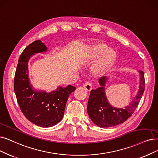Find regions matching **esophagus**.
I'll use <instances>...</instances> for the list:
<instances>
[{"mask_svg":"<svg viewBox=\"0 0 158 158\" xmlns=\"http://www.w3.org/2000/svg\"><path fill=\"white\" fill-rule=\"evenodd\" d=\"M83 86L87 91H90L92 89V85L90 82H89V81H87V82H85Z\"/></svg>","mask_w":158,"mask_h":158,"instance_id":"1","label":"esophagus"}]
</instances>
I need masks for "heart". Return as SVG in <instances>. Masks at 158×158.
<instances>
[{"mask_svg":"<svg viewBox=\"0 0 158 158\" xmlns=\"http://www.w3.org/2000/svg\"><path fill=\"white\" fill-rule=\"evenodd\" d=\"M82 58L86 61L98 58L91 68V71L94 75H101L110 70L116 60L117 52L104 43L94 42L85 48Z\"/></svg>","mask_w":158,"mask_h":158,"instance_id":"heart-1","label":"heart"}]
</instances>
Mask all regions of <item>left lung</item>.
<instances>
[{"label":"left lung","instance_id":"1","mask_svg":"<svg viewBox=\"0 0 158 158\" xmlns=\"http://www.w3.org/2000/svg\"><path fill=\"white\" fill-rule=\"evenodd\" d=\"M139 73L140 74L139 89L135 97L124 108H115L108 102L104 88L108 78L103 77L99 79L100 87L91 91L87 108L88 115L97 126L101 128L115 127L127 121L132 115L144 91V73L142 71Z\"/></svg>","mask_w":158,"mask_h":158}]
</instances>
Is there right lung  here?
Masks as SVG:
<instances>
[{"label": "right lung", "instance_id": "right-lung-1", "mask_svg": "<svg viewBox=\"0 0 158 158\" xmlns=\"http://www.w3.org/2000/svg\"><path fill=\"white\" fill-rule=\"evenodd\" d=\"M47 50L40 40L30 44L20 56L14 78V91L21 110L28 121L43 128L51 127L61 121L68 98L76 89L71 85L66 87L59 86L50 93L32 88L28 77V62L34 54Z\"/></svg>", "mask_w": 158, "mask_h": 158}]
</instances>
